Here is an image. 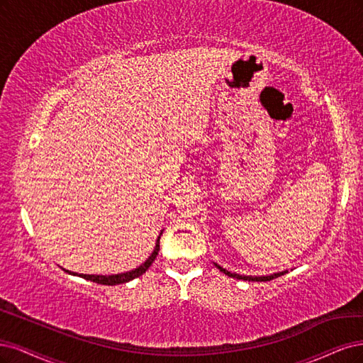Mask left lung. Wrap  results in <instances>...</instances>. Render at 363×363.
Wrapping results in <instances>:
<instances>
[{"label":"left lung","mask_w":363,"mask_h":363,"mask_svg":"<svg viewBox=\"0 0 363 363\" xmlns=\"http://www.w3.org/2000/svg\"><path fill=\"white\" fill-rule=\"evenodd\" d=\"M214 265L218 268V270H220L221 273H225V274L229 276V277L241 279V280H249V282H267V280H273V279H276V277H279V276H282V274L288 273V270H285V272H279V273H273V274H268V276H244V274H238V273H230V272L226 270V268L220 267V265L216 264V262H214Z\"/></svg>","instance_id":"1"}]
</instances>
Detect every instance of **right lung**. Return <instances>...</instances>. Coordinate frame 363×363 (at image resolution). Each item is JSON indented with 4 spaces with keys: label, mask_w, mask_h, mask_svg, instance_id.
<instances>
[{
    "label": "right lung",
    "mask_w": 363,
    "mask_h": 363,
    "mask_svg": "<svg viewBox=\"0 0 363 363\" xmlns=\"http://www.w3.org/2000/svg\"><path fill=\"white\" fill-rule=\"evenodd\" d=\"M161 235H162V230H161V233H160L158 238H157L154 252L150 253L149 258H147L142 265L137 267V268H134V270H131V272L119 273V274L102 276V274H83V273L78 274V273H74V272L65 270V268H62V270H65L66 273L72 274V276H79V277H83V279H86V280H90V282L101 284V285H111V286H113V285H119V284H126V282H130V280H133V279H135V277H138V276H142L143 273H146V270H147V268L152 265V262L155 261L157 255H158V252H160V238H161Z\"/></svg>",
    "instance_id": "1"
}]
</instances>
